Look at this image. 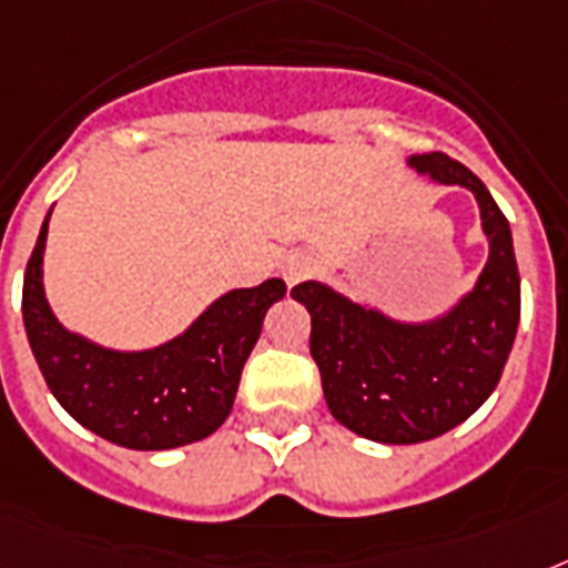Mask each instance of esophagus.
Listing matches in <instances>:
<instances>
[{
    "mask_svg": "<svg viewBox=\"0 0 568 568\" xmlns=\"http://www.w3.org/2000/svg\"><path fill=\"white\" fill-rule=\"evenodd\" d=\"M315 271H318V258L312 256V253H303V250L292 253V256L283 262V280L288 285L303 283V280L315 274Z\"/></svg>",
    "mask_w": 568,
    "mask_h": 568,
    "instance_id": "34e87169",
    "label": "esophagus"
}]
</instances>
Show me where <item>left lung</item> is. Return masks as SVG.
<instances>
[{
	"label": "left lung",
	"mask_w": 568,
	"mask_h": 568,
	"mask_svg": "<svg viewBox=\"0 0 568 568\" xmlns=\"http://www.w3.org/2000/svg\"><path fill=\"white\" fill-rule=\"evenodd\" d=\"M418 171L466 185L480 203L489 262L475 292L436 324H395L321 283L292 288L312 315L310 354L333 418L365 439L413 445L457 427L493 395L519 327V267L510 223L486 185L442 153L413 155Z\"/></svg>",
	"instance_id": "1"
}]
</instances>
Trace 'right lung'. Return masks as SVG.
<instances>
[{
	"label": "right lung",
	"instance_id": "1",
	"mask_svg": "<svg viewBox=\"0 0 568 568\" xmlns=\"http://www.w3.org/2000/svg\"><path fill=\"white\" fill-rule=\"evenodd\" d=\"M47 230L49 217L26 265L22 321L58 404L97 436L135 450L180 448L217 430L230 415L265 312L285 294L283 280L223 294L185 336L155 351L118 354L67 333L49 310L40 283Z\"/></svg>",
	"mask_w": 568,
	"mask_h": 568
}]
</instances>
